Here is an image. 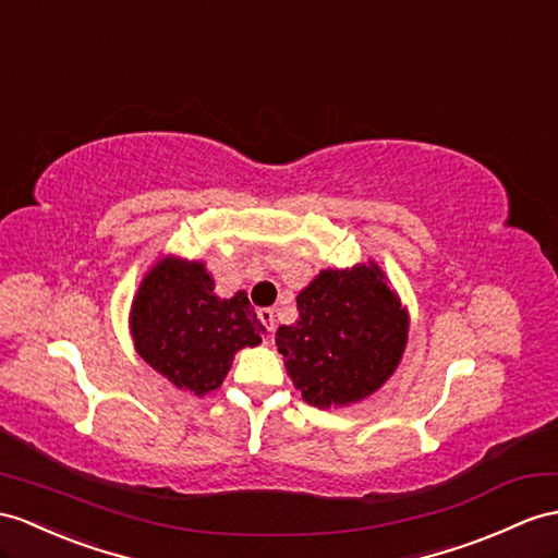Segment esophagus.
Masks as SVG:
<instances>
[{
  "label": "esophagus",
  "instance_id": "1",
  "mask_svg": "<svg viewBox=\"0 0 558 558\" xmlns=\"http://www.w3.org/2000/svg\"><path fill=\"white\" fill-rule=\"evenodd\" d=\"M257 319H260L263 329L267 333L275 331V310H271V307H260V310H257Z\"/></svg>",
  "mask_w": 558,
  "mask_h": 558
}]
</instances>
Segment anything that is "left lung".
Wrapping results in <instances>:
<instances>
[{"label": "left lung", "mask_w": 558, "mask_h": 558, "mask_svg": "<svg viewBox=\"0 0 558 558\" xmlns=\"http://www.w3.org/2000/svg\"><path fill=\"white\" fill-rule=\"evenodd\" d=\"M298 319L277 329V350L307 404L362 402L396 374L410 338V312L374 260L322 269L298 293Z\"/></svg>", "instance_id": "left-lung-1"}]
</instances>
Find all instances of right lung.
Masks as SVG:
<instances>
[{"label":"right lung","mask_w":558,"mask_h":558,"mask_svg":"<svg viewBox=\"0 0 558 558\" xmlns=\"http://www.w3.org/2000/svg\"><path fill=\"white\" fill-rule=\"evenodd\" d=\"M137 355L168 381L196 398L222 386L234 355L263 343L246 291L215 295L206 263L162 255L146 271L130 307Z\"/></svg>","instance_id":"1"}]
</instances>
